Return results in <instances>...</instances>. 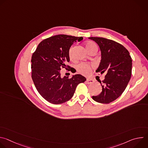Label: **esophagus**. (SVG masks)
<instances>
[{
	"instance_id": "34e87169",
	"label": "esophagus",
	"mask_w": 148,
	"mask_h": 148,
	"mask_svg": "<svg viewBox=\"0 0 148 148\" xmlns=\"http://www.w3.org/2000/svg\"><path fill=\"white\" fill-rule=\"evenodd\" d=\"M86 82H87V84H92L94 83V80L92 79H90V78H88L86 81Z\"/></svg>"
}]
</instances>
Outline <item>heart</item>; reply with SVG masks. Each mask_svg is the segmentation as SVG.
I'll return each mask as SVG.
<instances>
[{
  "mask_svg": "<svg viewBox=\"0 0 148 148\" xmlns=\"http://www.w3.org/2000/svg\"><path fill=\"white\" fill-rule=\"evenodd\" d=\"M86 49L88 53L93 50H97L98 48L97 45L92 41H88L86 45ZM73 52H74V46H71L69 50V56L70 58L73 57ZM77 69L78 71L84 75H89L91 72V66L87 63L82 62L79 64L77 66Z\"/></svg>",
  "mask_w": 148,
  "mask_h": 148,
  "instance_id": "b5f03b06",
  "label": "heart"
}]
</instances>
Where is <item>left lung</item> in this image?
I'll return each mask as SVG.
<instances>
[{"instance_id":"8db88e82","label":"left lung","mask_w":148,"mask_h":148,"mask_svg":"<svg viewBox=\"0 0 148 148\" xmlns=\"http://www.w3.org/2000/svg\"><path fill=\"white\" fill-rule=\"evenodd\" d=\"M98 44L101 60L97 72L106 73L105 79L99 82L102 92L92 96L96 102L108 103L117 99L125 91L132 74V58L129 51L122 45L103 37L88 38Z\"/></svg>"}]
</instances>
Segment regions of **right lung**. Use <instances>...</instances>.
<instances>
[{"mask_svg":"<svg viewBox=\"0 0 148 148\" xmlns=\"http://www.w3.org/2000/svg\"><path fill=\"white\" fill-rule=\"evenodd\" d=\"M82 37L59 34L41 41L32 57V77L35 87L46 100L60 104L70 100L78 84L86 81L80 74L71 78L61 77V69L71 71L67 65L70 61L69 50L76 40Z\"/></svg>","mask_w":148,"mask_h":148,"instance_id":"1","label":"right lung"}]
</instances>
